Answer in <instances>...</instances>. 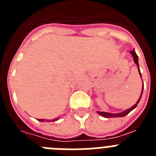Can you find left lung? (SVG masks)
Instances as JSON below:
<instances>
[{"label":"left lung","instance_id":"8db88e82","mask_svg":"<svg viewBox=\"0 0 156 156\" xmlns=\"http://www.w3.org/2000/svg\"><path fill=\"white\" fill-rule=\"evenodd\" d=\"M130 53H131V55H133V61H134V62L136 63V65H137V69H138V71H139V73H140V76H141V74H140V69H139V65H138V57H137V54H136V52H135L134 49H133V51H130ZM143 89H144V87H142V91H141V94H140V98H139V99L137 100V103L134 105L133 106H132L131 108H129V109H126V111L122 112H120V113H109V112H98V113L99 114V115H101V116L105 117V118H114V117H122V116H125V115H127L128 113H129L130 112L132 111L133 109H134L136 107H137V104L139 103V101H140V98H141V95H142V92H143Z\"/></svg>","mask_w":156,"mask_h":156}]
</instances>
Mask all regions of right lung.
I'll list each match as a JSON object with an SVG mask.
<instances>
[{"instance_id":"1","label":"right lung","mask_w":156,"mask_h":156,"mask_svg":"<svg viewBox=\"0 0 156 156\" xmlns=\"http://www.w3.org/2000/svg\"><path fill=\"white\" fill-rule=\"evenodd\" d=\"M38 120H39V121H41V122H44V121H46V122H50V121L51 120H48V119H38ZM56 120H57V119H52V120H51V122H52V121H56Z\"/></svg>"}]
</instances>
